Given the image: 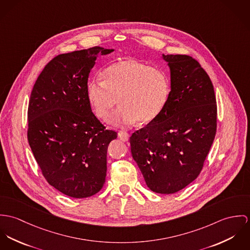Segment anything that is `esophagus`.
I'll list each match as a JSON object with an SVG mask.
<instances>
[{
  "label": "esophagus",
  "instance_id": "obj_1",
  "mask_svg": "<svg viewBox=\"0 0 250 250\" xmlns=\"http://www.w3.org/2000/svg\"><path fill=\"white\" fill-rule=\"evenodd\" d=\"M118 136H119V138L121 139L122 141H124V142H126L128 138H129V134L127 132H125V131H120L118 133Z\"/></svg>",
  "mask_w": 250,
  "mask_h": 250
}]
</instances>
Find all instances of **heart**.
<instances>
[{"label":"heart","instance_id":"1","mask_svg":"<svg viewBox=\"0 0 250 250\" xmlns=\"http://www.w3.org/2000/svg\"><path fill=\"white\" fill-rule=\"evenodd\" d=\"M103 80L88 82L86 95L101 119L108 117L118 99L120 107L109 118L114 125L126 126L138 120L142 124L150 123L166 105L169 83L160 69L125 58L105 68Z\"/></svg>","mask_w":250,"mask_h":250}]
</instances>
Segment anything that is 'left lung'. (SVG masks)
<instances>
[{"label":"left lung","mask_w":250,"mask_h":250,"mask_svg":"<svg viewBox=\"0 0 250 250\" xmlns=\"http://www.w3.org/2000/svg\"><path fill=\"white\" fill-rule=\"evenodd\" d=\"M170 92L164 109L129 139L131 154L146 186L173 194L198 176L217 130L215 91L193 57L163 55Z\"/></svg>","instance_id":"1"}]
</instances>
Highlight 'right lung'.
Segmentation results:
<instances>
[{"instance_id": "add662e5", "label": "right lung", "mask_w": 250, "mask_h": 250, "mask_svg": "<svg viewBox=\"0 0 250 250\" xmlns=\"http://www.w3.org/2000/svg\"><path fill=\"white\" fill-rule=\"evenodd\" d=\"M113 51L93 47L56 56L30 94L29 146L49 184L71 197L97 194L105 182L107 147L117 132L92 112L86 85L97 57Z\"/></svg>"}]
</instances>
